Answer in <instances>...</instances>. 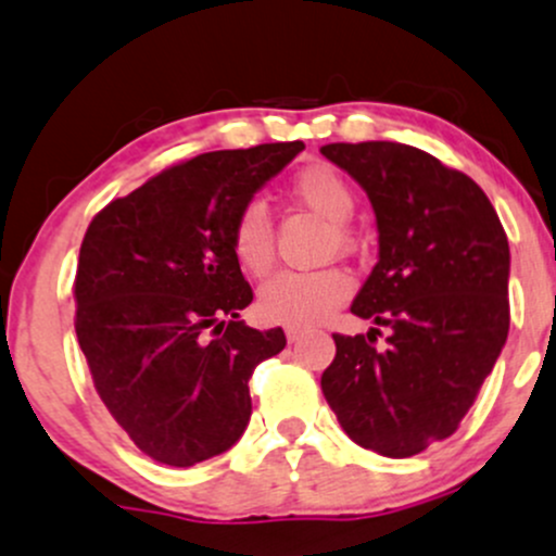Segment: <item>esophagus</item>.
<instances>
[{
    "label": "esophagus",
    "mask_w": 556,
    "mask_h": 556,
    "mask_svg": "<svg viewBox=\"0 0 556 556\" xmlns=\"http://www.w3.org/2000/svg\"><path fill=\"white\" fill-rule=\"evenodd\" d=\"M303 334H306V329L288 327V340H290V343H298V340H303Z\"/></svg>",
    "instance_id": "1"
}]
</instances>
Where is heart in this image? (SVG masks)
I'll return each instance as SVG.
<instances>
[{
    "instance_id": "1",
    "label": "heart",
    "mask_w": 556,
    "mask_h": 556,
    "mask_svg": "<svg viewBox=\"0 0 556 556\" xmlns=\"http://www.w3.org/2000/svg\"><path fill=\"white\" fill-rule=\"evenodd\" d=\"M290 192L303 208L314 211L325 222L334 224L332 231L340 242L351 240L343 224L356 208L353 187L340 170L327 163H314L298 170L290 181ZM231 255L253 277H264L274 264L271 218L261 203H248L231 224ZM353 292V279L345 268L329 266L316 271H279L261 288L258 311L266 321L288 327H311L327 319L343 306Z\"/></svg>"
}]
</instances>
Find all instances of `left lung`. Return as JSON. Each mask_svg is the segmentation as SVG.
<instances>
[{"label": "left lung", "instance_id": "8db88e82", "mask_svg": "<svg viewBox=\"0 0 556 556\" xmlns=\"http://www.w3.org/2000/svg\"><path fill=\"white\" fill-rule=\"evenodd\" d=\"M321 155L367 189L380 231L351 311L391 329L382 352L370 332L332 334L321 390L353 443L406 459L454 435L502 353L509 242L483 189L430 152L334 142Z\"/></svg>", "mask_w": 556, "mask_h": 556}]
</instances>
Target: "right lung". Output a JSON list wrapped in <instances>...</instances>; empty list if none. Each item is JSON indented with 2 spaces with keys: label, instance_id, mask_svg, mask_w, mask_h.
<instances>
[{
  "label": "right lung",
  "instance_id": "1",
  "mask_svg": "<svg viewBox=\"0 0 556 556\" xmlns=\"http://www.w3.org/2000/svg\"><path fill=\"white\" fill-rule=\"evenodd\" d=\"M303 142L176 163L91 218L78 253L76 338L97 395L134 446L170 467L224 454L245 432L253 369L282 327H245L253 290L231 224Z\"/></svg>",
  "mask_w": 556,
  "mask_h": 556
}]
</instances>
